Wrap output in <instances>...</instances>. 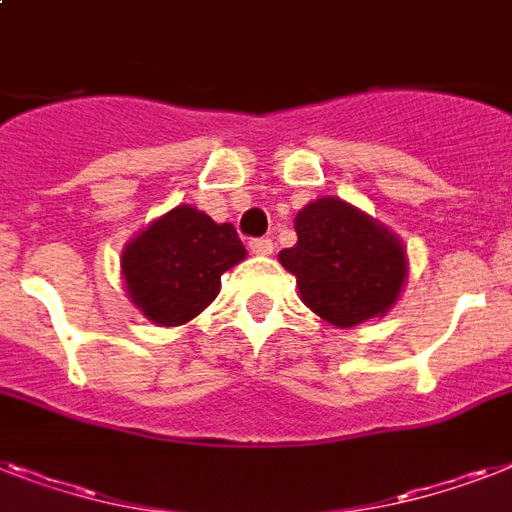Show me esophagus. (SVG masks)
<instances>
[{"instance_id":"1","label":"esophagus","mask_w":512,"mask_h":512,"mask_svg":"<svg viewBox=\"0 0 512 512\" xmlns=\"http://www.w3.org/2000/svg\"><path fill=\"white\" fill-rule=\"evenodd\" d=\"M249 252H255V255H270L273 252V242L270 239H249Z\"/></svg>"}]
</instances>
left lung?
<instances>
[{"instance_id": "8db88e82", "label": "left lung", "mask_w": 512, "mask_h": 512, "mask_svg": "<svg viewBox=\"0 0 512 512\" xmlns=\"http://www.w3.org/2000/svg\"><path fill=\"white\" fill-rule=\"evenodd\" d=\"M297 244L278 260L297 278L299 297L323 321L350 328L384 315L405 281V249L376 220L342 199L299 210Z\"/></svg>"}]
</instances>
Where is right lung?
<instances>
[{
    "label": "right lung",
    "mask_w": 512,
    "mask_h": 512,
    "mask_svg": "<svg viewBox=\"0 0 512 512\" xmlns=\"http://www.w3.org/2000/svg\"><path fill=\"white\" fill-rule=\"evenodd\" d=\"M247 249L231 223L218 226L194 207H176L128 244L120 265L134 305L157 326H181L205 310L220 276Z\"/></svg>",
    "instance_id": "add662e5"
}]
</instances>
